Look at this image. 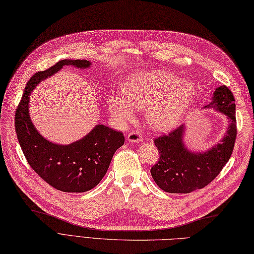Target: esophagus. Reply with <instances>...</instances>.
Listing matches in <instances>:
<instances>
[{
  "mask_svg": "<svg viewBox=\"0 0 254 254\" xmlns=\"http://www.w3.org/2000/svg\"><path fill=\"white\" fill-rule=\"evenodd\" d=\"M127 140L129 142H132V143H134V142H141L143 140V137H142V134L140 132L132 131V132H130L127 135Z\"/></svg>",
  "mask_w": 254,
  "mask_h": 254,
  "instance_id": "esophagus-1",
  "label": "esophagus"
}]
</instances>
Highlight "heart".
<instances>
[{
	"instance_id": "heart-1",
	"label": "heart",
	"mask_w": 254,
	"mask_h": 254,
	"mask_svg": "<svg viewBox=\"0 0 254 254\" xmlns=\"http://www.w3.org/2000/svg\"><path fill=\"white\" fill-rule=\"evenodd\" d=\"M123 96L110 95V112L122 122H130L133 108L144 110L151 129L161 131L178 123L196 97L194 83L162 70L140 72L129 77L122 88Z\"/></svg>"
}]
</instances>
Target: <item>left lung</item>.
I'll use <instances>...</instances> for the list:
<instances>
[{
    "label": "left lung",
    "mask_w": 254,
    "mask_h": 254,
    "mask_svg": "<svg viewBox=\"0 0 254 254\" xmlns=\"http://www.w3.org/2000/svg\"><path fill=\"white\" fill-rule=\"evenodd\" d=\"M234 102L232 92L221 86L215 90L212 102L203 107L224 113L229 122L220 142L205 151L194 152L187 148L183 141L186 125L155 139L160 159L150 173L161 190L173 194H188L206 187L219 175L232 155L236 139Z\"/></svg>",
    "instance_id": "8db88e82"
}]
</instances>
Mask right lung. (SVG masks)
<instances>
[{"label": "right lung", "instance_id": "1", "mask_svg": "<svg viewBox=\"0 0 254 254\" xmlns=\"http://www.w3.org/2000/svg\"><path fill=\"white\" fill-rule=\"evenodd\" d=\"M88 68V60H60L32 76L16 110L14 126L18 141L30 167L50 186L66 193H82L95 188L106 175L114 152L124 144L122 132L98 124L82 139L68 145L48 141L29 117V96L40 81L64 66Z\"/></svg>", "mask_w": 254, "mask_h": 254}]
</instances>
